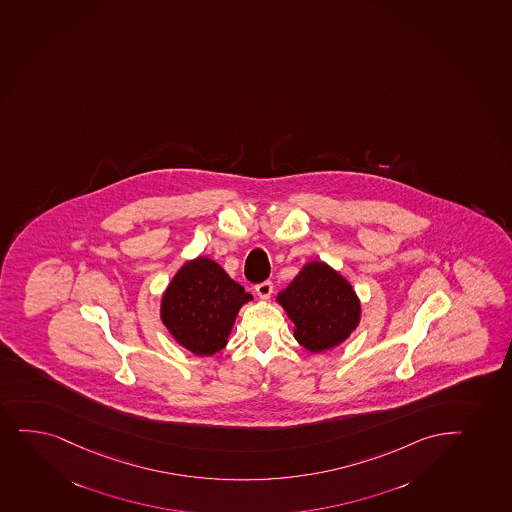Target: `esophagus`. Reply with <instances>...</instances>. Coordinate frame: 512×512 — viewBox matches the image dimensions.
Returning a JSON list of instances; mask_svg holds the SVG:
<instances>
[{
  "mask_svg": "<svg viewBox=\"0 0 512 512\" xmlns=\"http://www.w3.org/2000/svg\"><path fill=\"white\" fill-rule=\"evenodd\" d=\"M255 291H257V294H259L262 299L270 298V294L274 291V284H272V281L259 282V284L255 286Z\"/></svg>",
  "mask_w": 512,
  "mask_h": 512,
  "instance_id": "1",
  "label": "esophagus"
}]
</instances>
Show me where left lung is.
<instances>
[{
	"instance_id": "obj_1",
	"label": "left lung",
	"mask_w": 512,
	"mask_h": 512,
	"mask_svg": "<svg viewBox=\"0 0 512 512\" xmlns=\"http://www.w3.org/2000/svg\"><path fill=\"white\" fill-rule=\"evenodd\" d=\"M277 301L294 323V337L311 352L344 342L359 323L361 305L351 284L323 262L306 264Z\"/></svg>"
}]
</instances>
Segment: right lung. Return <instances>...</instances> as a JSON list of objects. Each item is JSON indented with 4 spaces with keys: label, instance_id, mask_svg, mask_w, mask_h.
Segmentation results:
<instances>
[{
    "label": "right lung",
    "instance_id": "right-lung-1",
    "mask_svg": "<svg viewBox=\"0 0 512 512\" xmlns=\"http://www.w3.org/2000/svg\"><path fill=\"white\" fill-rule=\"evenodd\" d=\"M252 294L206 257L178 270L161 299V320L178 344L197 356L221 351L238 310Z\"/></svg>",
    "mask_w": 512,
    "mask_h": 512
}]
</instances>
